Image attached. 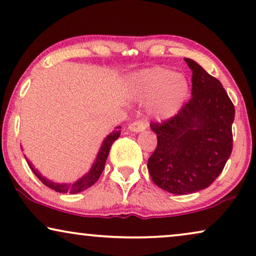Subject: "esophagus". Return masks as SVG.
I'll return each mask as SVG.
<instances>
[{
    "mask_svg": "<svg viewBox=\"0 0 256 256\" xmlns=\"http://www.w3.org/2000/svg\"><path fill=\"white\" fill-rule=\"evenodd\" d=\"M146 127H147V124H146V121H142V120H138V121H135L132 122V124H129L128 129L130 132H144Z\"/></svg>",
    "mask_w": 256,
    "mask_h": 256,
    "instance_id": "esophagus-1",
    "label": "esophagus"
}]
</instances>
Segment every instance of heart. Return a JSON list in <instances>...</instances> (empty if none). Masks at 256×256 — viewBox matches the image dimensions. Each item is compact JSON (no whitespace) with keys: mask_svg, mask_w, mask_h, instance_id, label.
I'll use <instances>...</instances> for the list:
<instances>
[{"mask_svg":"<svg viewBox=\"0 0 256 256\" xmlns=\"http://www.w3.org/2000/svg\"><path fill=\"white\" fill-rule=\"evenodd\" d=\"M132 88L140 101H150L149 109L158 120H169L178 115L190 94L188 78L164 67L136 72L132 78Z\"/></svg>","mask_w":256,"mask_h":256,"instance_id":"obj_1","label":"heart"}]
</instances>
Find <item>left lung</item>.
<instances>
[{"label":"left lung","instance_id":"1","mask_svg":"<svg viewBox=\"0 0 256 256\" xmlns=\"http://www.w3.org/2000/svg\"><path fill=\"white\" fill-rule=\"evenodd\" d=\"M184 61L193 72L192 98L174 118L152 122L158 146L148 158L152 182L175 195L209 187L233 149V102L218 78L193 60Z\"/></svg>","mask_w":256,"mask_h":256}]
</instances>
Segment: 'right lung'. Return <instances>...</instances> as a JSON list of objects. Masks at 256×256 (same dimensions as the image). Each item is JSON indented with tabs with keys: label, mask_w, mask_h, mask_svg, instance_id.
<instances>
[{
	"label": "right lung",
	"mask_w": 256,
	"mask_h": 256,
	"mask_svg": "<svg viewBox=\"0 0 256 256\" xmlns=\"http://www.w3.org/2000/svg\"><path fill=\"white\" fill-rule=\"evenodd\" d=\"M120 129H121V126L115 127L114 130H112L110 134H109L107 138H104V144H102L101 148H100V150L98 152V155H96V158H95L94 164H92V166L90 170H89L87 174L84 175V176H82L81 178H78V181L74 182V184H55V182L47 180L44 176H42L41 172H40L38 169L34 168V166L32 164V162L29 161L26 156L24 158H26V162H28L29 167H30L32 172H34V174L38 176V180L41 181L43 184H46L49 188L54 189L55 192H58V193H70V194L80 193V192H82V190H84V189L92 187V186L98 180L100 176H101L102 172H104V169L106 161H107L109 150H110L112 142H114L115 140H118V136H120V134H121Z\"/></svg>",
	"instance_id": "add662e5"
}]
</instances>
